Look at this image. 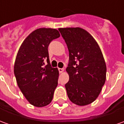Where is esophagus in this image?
Masks as SVG:
<instances>
[{
  "label": "esophagus",
  "mask_w": 124,
  "mask_h": 124,
  "mask_svg": "<svg viewBox=\"0 0 124 124\" xmlns=\"http://www.w3.org/2000/svg\"><path fill=\"white\" fill-rule=\"evenodd\" d=\"M64 68H58V71H59L60 73H62V72H64Z\"/></svg>",
  "instance_id": "1"
}]
</instances>
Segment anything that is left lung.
Returning <instances> with one entry per match:
<instances>
[{"label":"left lung","mask_w":124,"mask_h":124,"mask_svg":"<svg viewBox=\"0 0 124 124\" xmlns=\"http://www.w3.org/2000/svg\"><path fill=\"white\" fill-rule=\"evenodd\" d=\"M69 52L66 90L69 99L80 106L98 97L106 80V64L93 36L80 27L59 28Z\"/></svg>","instance_id":"1"}]
</instances>
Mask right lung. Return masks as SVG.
<instances>
[{"label": "right lung", "instance_id": "1", "mask_svg": "<svg viewBox=\"0 0 124 124\" xmlns=\"http://www.w3.org/2000/svg\"><path fill=\"white\" fill-rule=\"evenodd\" d=\"M60 36L56 29L39 28L26 38L18 51L14 74L23 95L35 107L50 104L58 85L59 72L51 66L47 47ZM44 59L48 62L45 67Z\"/></svg>", "mask_w": 124, "mask_h": 124}]
</instances>
